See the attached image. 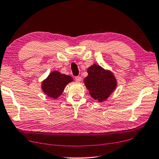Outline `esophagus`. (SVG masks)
<instances>
[{
	"label": "esophagus",
	"mask_w": 159,
	"mask_h": 159,
	"mask_svg": "<svg viewBox=\"0 0 159 159\" xmlns=\"http://www.w3.org/2000/svg\"><path fill=\"white\" fill-rule=\"evenodd\" d=\"M75 80H76L77 82H80L82 80V77L80 76H77L75 77Z\"/></svg>",
	"instance_id": "esophagus-1"
}]
</instances>
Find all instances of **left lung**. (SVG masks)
Segmentation results:
<instances>
[{
	"mask_svg": "<svg viewBox=\"0 0 159 159\" xmlns=\"http://www.w3.org/2000/svg\"><path fill=\"white\" fill-rule=\"evenodd\" d=\"M87 72L84 82L92 97L99 102L108 98L116 86V80L112 73L97 65L88 68Z\"/></svg>",
	"mask_w": 159,
	"mask_h": 159,
	"instance_id": "8db88e82",
	"label": "left lung"
}]
</instances>
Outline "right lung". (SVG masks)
<instances>
[{
    "label": "right lung",
    "mask_w": 159,
    "mask_h": 159,
    "mask_svg": "<svg viewBox=\"0 0 159 159\" xmlns=\"http://www.w3.org/2000/svg\"><path fill=\"white\" fill-rule=\"evenodd\" d=\"M72 81V78L70 76L55 71L43 82L42 89L48 97L56 99L62 93L66 85Z\"/></svg>",
    "instance_id": "add662e5"
}]
</instances>
